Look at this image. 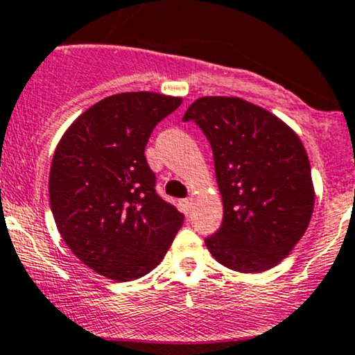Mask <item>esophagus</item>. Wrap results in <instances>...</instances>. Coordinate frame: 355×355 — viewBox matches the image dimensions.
<instances>
[{
  "instance_id": "34e87169",
  "label": "esophagus",
  "mask_w": 355,
  "mask_h": 355,
  "mask_svg": "<svg viewBox=\"0 0 355 355\" xmlns=\"http://www.w3.org/2000/svg\"><path fill=\"white\" fill-rule=\"evenodd\" d=\"M191 206H192V199H182L180 200V207H182V211H184L185 214H189V211H191Z\"/></svg>"
}]
</instances>
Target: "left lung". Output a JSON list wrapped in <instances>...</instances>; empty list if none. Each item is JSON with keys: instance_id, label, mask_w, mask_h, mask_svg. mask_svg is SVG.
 Instances as JSON below:
<instances>
[{"instance_id": "left-lung-1", "label": "left lung", "mask_w": 355, "mask_h": 355, "mask_svg": "<svg viewBox=\"0 0 355 355\" xmlns=\"http://www.w3.org/2000/svg\"><path fill=\"white\" fill-rule=\"evenodd\" d=\"M194 121L213 149L223 221L204 239L214 259L239 273L277 266L300 241L314 206L300 139L270 111L239 98H200Z\"/></svg>"}]
</instances>
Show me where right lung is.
I'll use <instances>...</instances> for the list:
<instances>
[{
	"mask_svg": "<svg viewBox=\"0 0 355 355\" xmlns=\"http://www.w3.org/2000/svg\"><path fill=\"white\" fill-rule=\"evenodd\" d=\"M182 105L156 92H123L82 113L60 141L49 202L71 252L91 270L130 282L155 270L184 214L156 192L144 151L153 130Z\"/></svg>",
	"mask_w": 355,
	"mask_h": 355,
	"instance_id": "add662e5",
	"label": "right lung"
}]
</instances>
